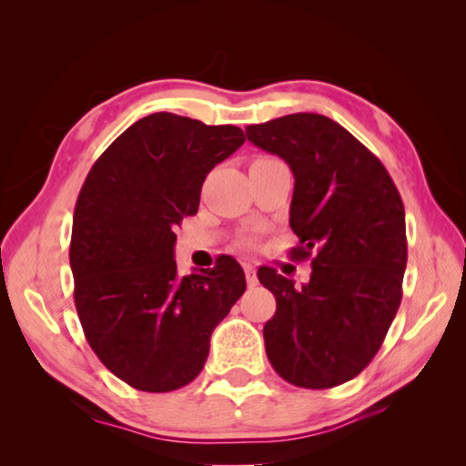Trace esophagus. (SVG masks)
Segmentation results:
<instances>
[{
    "mask_svg": "<svg viewBox=\"0 0 466 466\" xmlns=\"http://www.w3.org/2000/svg\"><path fill=\"white\" fill-rule=\"evenodd\" d=\"M244 274H246V282L248 286H256L258 284V276H256V266L254 264H244Z\"/></svg>",
    "mask_w": 466,
    "mask_h": 466,
    "instance_id": "obj_1",
    "label": "esophagus"
}]
</instances>
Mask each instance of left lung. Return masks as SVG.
Listing matches in <instances>:
<instances>
[{
  "mask_svg": "<svg viewBox=\"0 0 466 466\" xmlns=\"http://www.w3.org/2000/svg\"><path fill=\"white\" fill-rule=\"evenodd\" d=\"M246 137L290 166L292 258L314 252L296 289L268 266L258 280L276 299L266 354L284 380L332 389L360 374L389 332L407 268L404 206L369 147L320 114H290L246 127Z\"/></svg>",
  "mask_w": 466,
  "mask_h": 466,
  "instance_id": "left-lung-1",
  "label": "left lung"
}]
</instances>
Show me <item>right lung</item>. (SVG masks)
I'll return each instance as SVG.
<instances>
[{
  "mask_svg": "<svg viewBox=\"0 0 466 466\" xmlns=\"http://www.w3.org/2000/svg\"><path fill=\"white\" fill-rule=\"evenodd\" d=\"M236 126L157 112L132 124L97 157L77 196L69 264L92 350L137 390L192 382L210 336L246 290L242 266L177 274L176 226L194 216L208 172L244 144Z\"/></svg>",
  "mask_w": 466,
  "mask_h": 466,
  "instance_id": "right-lung-1",
  "label": "right lung"
}]
</instances>
